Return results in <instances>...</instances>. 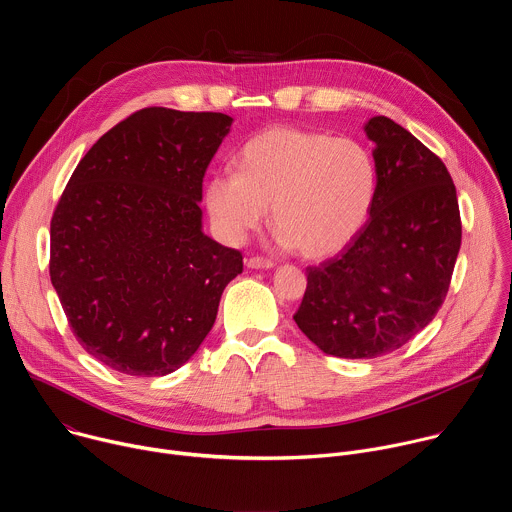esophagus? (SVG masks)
I'll return each instance as SVG.
<instances>
[{
    "label": "esophagus",
    "mask_w": 512,
    "mask_h": 512,
    "mask_svg": "<svg viewBox=\"0 0 512 512\" xmlns=\"http://www.w3.org/2000/svg\"><path fill=\"white\" fill-rule=\"evenodd\" d=\"M245 263H247L249 269H271V267H275V263L271 259H263V257H249Z\"/></svg>",
    "instance_id": "1"
}]
</instances>
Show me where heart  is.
<instances>
[{
  "label": "heart",
  "mask_w": 512,
  "mask_h": 512,
  "mask_svg": "<svg viewBox=\"0 0 512 512\" xmlns=\"http://www.w3.org/2000/svg\"><path fill=\"white\" fill-rule=\"evenodd\" d=\"M375 192L377 166L362 143L273 127L243 145L237 174L218 172L208 180L204 200L227 241H243L271 206L273 227L285 243L306 257H328L367 223Z\"/></svg>",
  "instance_id": "1"
}]
</instances>
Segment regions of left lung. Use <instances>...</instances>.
Returning <instances> with one entry per match:
<instances>
[{"instance_id":"8db88e82","label":"left lung","mask_w":512,"mask_h":512,"mask_svg":"<svg viewBox=\"0 0 512 512\" xmlns=\"http://www.w3.org/2000/svg\"><path fill=\"white\" fill-rule=\"evenodd\" d=\"M375 143L369 221L336 257L308 267L298 328L326 354L375 358L401 348L442 308L462 243L456 186L444 162L389 117L364 125Z\"/></svg>"}]
</instances>
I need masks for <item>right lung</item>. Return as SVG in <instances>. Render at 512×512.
I'll use <instances>...</instances> for the list:
<instances>
[{
    "label": "right lung",
    "instance_id": "add662e5",
    "mask_svg": "<svg viewBox=\"0 0 512 512\" xmlns=\"http://www.w3.org/2000/svg\"><path fill=\"white\" fill-rule=\"evenodd\" d=\"M225 113L135 111L72 172L50 223V279L81 346L131 377L180 369L243 255L202 233V178Z\"/></svg>",
    "mask_w": 512,
    "mask_h": 512
}]
</instances>
